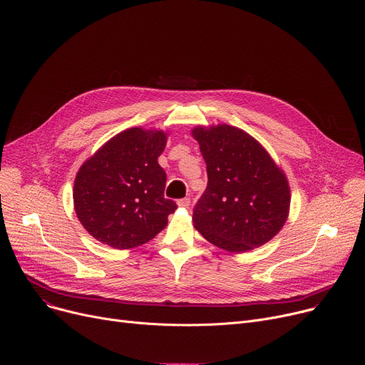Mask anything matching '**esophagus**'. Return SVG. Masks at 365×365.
<instances>
[{"instance_id": "1", "label": "esophagus", "mask_w": 365, "mask_h": 365, "mask_svg": "<svg viewBox=\"0 0 365 365\" xmlns=\"http://www.w3.org/2000/svg\"><path fill=\"white\" fill-rule=\"evenodd\" d=\"M190 205V199L189 197H185V199H179L178 200V206L180 207H187Z\"/></svg>"}]
</instances>
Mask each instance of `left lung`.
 <instances>
[{
  "instance_id": "left-lung-1",
  "label": "left lung",
  "mask_w": 365,
  "mask_h": 365,
  "mask_svg": "<svg viewBox=\"0 0 365 365\" xmlns=\"http://www.w3.org/2000/svg\"><path fill=\"white\" fill-rule=\"evenodd\" d=\"M207 186L193 210V227L206 241L230 252L269 242L290 211V186L269 151L241 128L196 125Z\"/></svg>"
}]
</instances>
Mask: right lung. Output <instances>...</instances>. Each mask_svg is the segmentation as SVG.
I'll return each mask as SVG.
<instances>
[{"label": "right lung", "instance_id": "obj_1", "mask_svg": "<svg viewBox=\"0 0 365 365\" xmlns=\"http://www.w3.org/2000/svg\"><path fill=\"white\" fill-rule=\"evenodd\" d=\"M168 143L163 130L127 128L101 145L79 168L75 212L99 242L130 250L166 225L176 203L165 197L166 173L158 159Z\"/></svg>", "mask_w": 365, "mask_h": 365}]
</instances>
